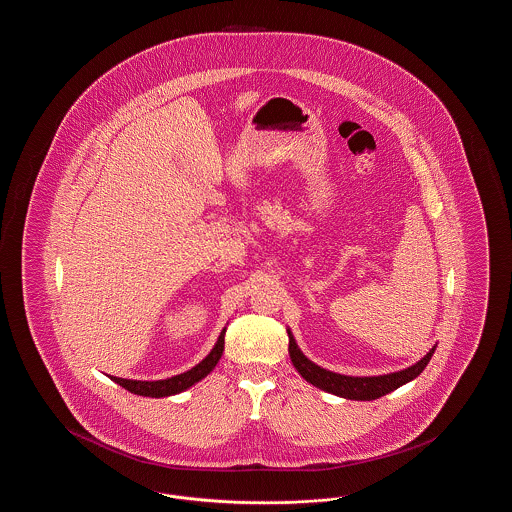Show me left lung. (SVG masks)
<instances>
[{"label":"left lung","instance_id":"obj_1","mask_svg":"<svg viewBox=\"0 0 512 512\" xmlns=\"http://www.w3.org/2000/svg\"><path fill=\"white\" fill-rule=\"evenodd\" d=\"M288 338H290V357H292L295 370L315 388L328 393H334L343 399H353V401H372L378 399L386 393H391L409 382H413L414 378L426 368L430 363L436 345L414 365L407 366L403 370L390 372V374H380V376H347V374H338L332 372L328 368H322L317 363H313L309 357H305V353L299 349L297 341L293 338L292 330L288 328Z\"/></svg>","mask_w":512,"mask_h":512}]
</instances>
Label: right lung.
Instances as JSON below:
<instances>
[{"label": "right lung", "mask_w": 512, "mask_h": 512, "mask_svg": "<svg viewBox=\"0 0 512 512\" xmlns=\"http://www.w3.org/2000/svg\"><path fill=\"white\" fill-rule=\"evenodd\" d=\"M224 334H226V326L220 330L219 340L213 345V349L209 351V355L199 361L194 368L176 374L165 380H130V378H119V376H109L115 384L122 386L124 390L134 393V395H142V397H169L176 395L182 391L190 390L197 382H201L203 378H207V374H211V370L217 366L224 351Z\"/></svg>", "instance_id": "1"}]
</instances>
